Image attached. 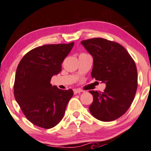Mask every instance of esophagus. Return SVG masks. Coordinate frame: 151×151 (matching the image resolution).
Listing matches in <instances>:
<instances>
[{"mask_svg":"<svg viewBox=\"0 0 151 151\" xmlns=\"http://www.w3.org/2000/svg\"><path fill=\"white\" fill-rule=\"evenodd\" d=\"M81 91H82V90H81L79 89H74V94H77V93H80V92H81Z\"/></svg>","mask_w":151,"mask_h":151,"instance_id":"1","label":"esophagus"}]
</instances>
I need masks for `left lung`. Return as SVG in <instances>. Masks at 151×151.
I'll return each mask as SVG.
<instances>
[{"label": "left lung", "mask_w": 151, "mask_h": 151, "mask_svg": "<svg viewBox=\"0 0 151 151\" xmlns=\"http://www.w3.org/2000/svg\"><path fill=\"white\" fill-rule=\"evenodd\" d=\"M81 44L93 58L91 77L106 84L104 92L89 91L93 98L90 113L101 121L116 120L127 111L135 97L138 86L136 64L119 43L93 38Z\"/></svg>", "instance_id": "left-lung-1"}]
</instances>
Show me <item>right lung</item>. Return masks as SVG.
I'll return each mask as SVG.
<instances>
[{"instance_id": "right-lung-1", "label": "right lung", "mask_w": 151, "mask_h": 151, "mask_svg": "<svg viewBox=\"0 0 151 151\" xmlns=\"http://www.w3.org/2000/svg\"><path fill=\"white\" fill-rule=\"evenodd\" d=\"M73 46L74 42L37 47L26 54L17 67L15 99L34 125L51 129L65 115L73 91L58 89L50 81L61 72L62 63Z\"/></svg>"}]
</instances>
